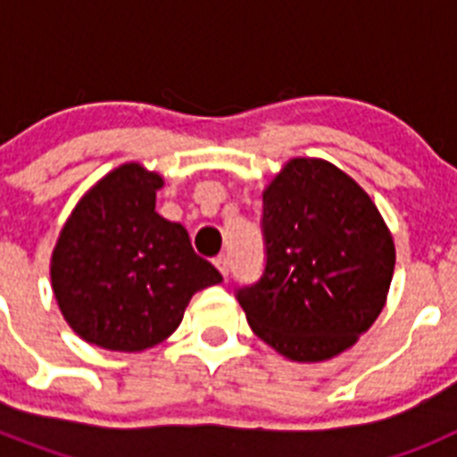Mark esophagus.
Masks as SVG:
<instances>
[{"label":"esophagus","instance_id":"obj_1","mask_svg":"<svg viewBox=\"0 0 457 457\" xmlns=\"http://www.w3.org/2000/svg\"><path fill=\"white\" fill-rule=\"evenodd\" d=\"M215 268L220 270L221 277H228V256H226V253H220V256L215 258Z\"/></svg>","mask_w":457,"mask_h":457}]
</instances>
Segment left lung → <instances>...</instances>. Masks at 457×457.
Segmentation results:
<instances>
[{
    "label": "left lung",
    "mask_w": 457,
    "mask_h": 457,
    "mask_svg": "<svg viewBox=\"0 0 457 457\" xmlns=\"http://www.w3.org/2000/svg\"><path fill=\"white\" fill-rule=\"evenodd\" d=\"M265 270L237 290L261 341L293 361L354 345L385 309L394 237L369 194L316 157H293L263 192Z\"/></svg>",
    "instance_id": "left-lung-1"
}]
</instances>
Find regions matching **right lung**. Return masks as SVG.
Returning <instances> with one entry per match:
<instances>
[{
	"label": "right lung",
	"instance_id": "1",
	"mask_svg": "<svg viewBox=\"0 0 457 457\" xmlns=\"http://www.w3.org/2000/svg\"><path fill=\"white\" fill-rule=\"evenodd\" d=\"M162 176L128 162L84 194L52 252L56 304L98 348L141 353L179 329L194 293L221 274L196 256L185 226L155 212Z\"/></svg>",
	"mask_w": 457,
	"mask_h": 457
}]
</instances>
